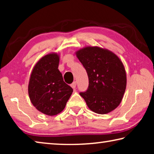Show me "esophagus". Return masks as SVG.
<instances>
[{
    "instance_id": "1",
    "label": "esophagus",
    "mask_w": 154,
    "mask_h": 154,
    "mask_svg": "<svg viewBox=\"0 0 154 154\" xmlns=\"http://www.w3.org/2000/svg\"><path fill=\"white\" fill-rule=\"evenodd\" d=\"M76 85H77V83H76V82H74L73 83H72V84L71 85V86L73 88V89H75V88H76Z\"/></svg>"
}]
</instances>
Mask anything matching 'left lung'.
Returning <instances> with one entry per match:
<instances>
[{"mask_svg":"<svg viewBox=\"0 0 154 154\" xmlns=\"http://www.w3.org/2000/svg\"><path fill=\"white\" fill-rule=\"evenodd\" d=\"M86 70L89 85L79 94L88 107L98 114L108 113L121 103L126 87L123 64L113 52L98 47H87L77 52Z\"/></svg>","mask_w":154,"mask_h":154,"instance_id":"8db88e82","label":"left lung"}]
</instances>
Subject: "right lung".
Returning a JSON list of instances; mask_svg holds the SVG:
<instances>
[{"instance_id": "1", "label": "right lung", "mask_w": 154, "mask_h": 154, "mask_svg": "<svg viewBox=\"0 0 154 154\" xmlns=\"http://www.w3.org/2000/svg\"><path fill=\"white\" fill-rule=\"evenodd\" d=\"M58 64L56 54L43 57L34 67L28 85L31 103L37 110L48 116L60 113L73 92L64 82Z\"/></svg>"}]
</instances>
